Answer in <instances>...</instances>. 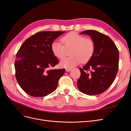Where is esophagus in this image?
<instances>
[{"mask_svg":"<svg viewBox=\"0 0 131 131\" xmlns=\"http://www.w3.org/2000/svg\"><path fill=\"white\" fill-rule=\"evenodd\" d=\"M71 69H72L71 68H66V71L67 72H70V71L71 70Z\"/></svg>","mask_w":131,"mask_h":131,"instance_id":"obj_1","label":"esophagus"}]
</instances>
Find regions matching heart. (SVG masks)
Segmentation results:
<instances>
[{
    "mask_svg": "<svg viewBox=\"0 0 131 131\" xmlns=\"http://www.w3.org/2000/svg\"><path fill=\"white\" fill-rule=\"evenodd\" d=\"M62 43L54 41L51 44V49L53 54L58 58L65 56L67 49H72L71 56L62 59L60 65L62 67L71 68L78 65L82 61H88L92 56L95 49L94 42L92 39L86 38L83 35L75 31H72L62 38Z\"/></svg>",
    "mask_w": 131,
    "mask_h": 131,
    "instance_id": "1",
    "label": "heart"
}]
</instances>
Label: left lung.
Returning <instances> with one entry per match:
<instances>
[{"label": "left lung", "mask_w": 131, "mask_h": 131, "mask_svg": "<svg viewBox=\"0 0 131 131\" xmlns=\"http://www.w3.org/2000/svg\"><path fill=\"white\" fill-rule=\"evenodd\" d=\"M94 41L95 49L88 63L80 68L81 75L77 86L86 94L97 95L104 92L113 84L118 68L119 52L108 36L94 30H85ZM90 70L89 73L86 71Z\"/></svg>", "instance_id": "left-lung-1"}]
</instances>
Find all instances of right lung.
I'll return each mask as SVG.
<instances>
[{
    "instance_id": "obj_1",
    "label": "right lung",
    "mask_w": 131,
    "mask_h": 131,
    "mask_svg": "<svg viewBox=\"0 0 131 131\" xmlns=\"http://www.w3.org/2000/svg\"><path fill=\"white\" fill-rule=\"evenodd\" d=\"M64 33L38 32L28 38L19 48L15 63V75L19 85L30 96L45 97L56 90L65 69L49 70L59 62L51 46Z\"/></svg>"
}]
</instances>
